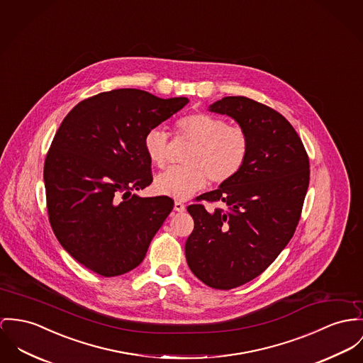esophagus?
Segmentation results:
<instances>
[{
  "label": "esophagus",
  "mask_w": 363,
  "mask_h": 363,
  "mask_svg": "<svg viewBox=\"0 0 363 363\" xmlns=\"http://www.w3.org/2000/svg\"><path fill=\"white\" fill-rule=\"evenodd\" d=\"M174 210H175L177 213H184V211H185V204H184L182 201H178V200H177V201L174 203Z\"/></svg>",
  "instance_id": "esophagus-1"
}]
</instances>
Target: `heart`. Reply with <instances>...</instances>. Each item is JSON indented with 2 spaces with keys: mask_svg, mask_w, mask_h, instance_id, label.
Wrapping results in <instances>:
<instances>
[{
  "mask_svg": "<svg viewBox=\"0 0 363 363\" xmlns=\"http://www.w3.org/2000/svg\"><path fill=\"white\" fill-rule=\"evenodd\" d=\"M179 135L194 142L186 166H174L159 174L155 189L160 195L174 199H188L207 185L208 178L214 184L232 179L243 168L250 140L247 133L217 116L195 113L182 117L177 123ZM168 134L160 127L150 128L143 137V149L147 159L163 167L167 160Z\"/></svg>",
  "mask_w": 363,
  "mask_h": 363,
  "instance_id": "b5f03b06",
  "label": "heart"
}]
</instances>
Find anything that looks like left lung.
<instances>
[{"instance_id": "1", "label": "left lung", "mask_w": 363, "mask_h": 363, "mask_svg": "<svg viewBox=\"0 0 363 363\" xmlns=\"http://www.w3.org/2000/svg\"><path fill=\"white\" fill-rule=\"evenodd\" d=\"M210 112L232 117L250 140L243 168L197 200L223 208L188 206L195 221L185 243L186 262L210 287L229 290L261 275L287 246L309 185L304 145L280 113L246 96H225Z\"/></svg>"}]
</instances>
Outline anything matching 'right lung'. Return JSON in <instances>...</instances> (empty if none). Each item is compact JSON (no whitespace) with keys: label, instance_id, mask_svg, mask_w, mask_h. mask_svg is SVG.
Listing matches in <instances>:
<instances>
[{"label":"right lung","instance_id":"1","mask_svg":"<svg viewBox=\"0 0 363 363\" xmlns=\"http://www.w3.org/2000/svg\"><path fill=\"white\" fill-rule=\"evenodd\" d=\"M188 102L121 88L63 118L44 164L48 216L62 247L89 271L118 277L143 261L174 207L168 196L134 194L152 182L143 137Z\"/></svg>","mask_w":363,"mask_h":363}]
</instances>
